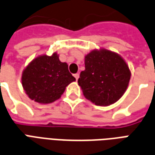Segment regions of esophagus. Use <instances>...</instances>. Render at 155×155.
<instances>
[{"label": "esophagus", "mask_w": 155, "mask_h": 155, "mask_svg": "<svg viewBox=\"0 0 155 155\" xmlns=\"http://www.w3.org/2000/svg\"><path fill=\"white\" fill-rule=\"evenodd\" d=\"M74 77H75V78H76V80H78L79 78V73H76V74H74Z\"/></svg>", "instance_id": "34e87169"}]
</instances>
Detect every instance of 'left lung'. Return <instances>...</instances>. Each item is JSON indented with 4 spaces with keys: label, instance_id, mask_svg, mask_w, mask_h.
Masks as SVG:
<instances>
[{
    "label": "left lung",
    "instance_id": "obj_1",
    "mask_svg": "<svg viewBox=\"0 0 155 155\" xmlns=\"http://www.w3.org/2000/svg\"><path fill=\"white\" fill-rule=\"evenodd\" d=\"M84 64L78 82L87 100L107 107L124 95L131 73L120 55L106 48L94 49L86 55Z\"/></svg>",
    "mask_w": 155,
    "mask_h": 155
}]
</instances>
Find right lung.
<instances>
[{
  "label": "right lung",
  "mask_w": 155,
  "mask_h": 155,
  "mask_svg": "<svg viewBox=\"0 0 155 155\" xmlns=\"http://www.w3.org/2000/svg\"><path fill=\"white\" fill-rule=\"evenodd\" d=\"M76 81L69 73L67 63H62L58 54L40 55L24 69L21 77L27 96L36 102L48 104L61 97L66 87Z\"/></svg>",
  "instance_id": "obj_1"
}]
</instances>
